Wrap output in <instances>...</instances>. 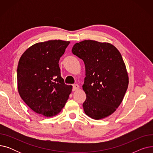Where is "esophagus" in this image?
Returning <instances> with one entry per match:
<instances>
[{"label": "esophagus", "instance_id": "1", "mask_svg": "<svg viewBox=\"0 0 153 153\" xmlns=\"http://www.w3.org/2000/svg\"><path fill=\"white\" fill-rule=\"evenodd\" d=\"M79 89V85L78 84H74L73 85V88H72V91H77Z\"/></svg>", "mask_w": 153, "mask_h": 153}]
</instances>
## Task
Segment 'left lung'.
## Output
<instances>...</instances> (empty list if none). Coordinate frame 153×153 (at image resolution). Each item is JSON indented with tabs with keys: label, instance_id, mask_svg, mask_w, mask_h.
I'll return each mask as SVG.
<instances>
[{
	"label": "left lung",
	"instance_id": "obj_1",
	"mask_svg": "<svg viewBox=\"0 0 153 153\" xmlns=\"http://www.w3.org/2000/svg\"><path fill=\"white\" fill-rule=\"evenodd\" d=\"M72 52L85 67V114L95 120L111 115L122 103L129 83L121 54L113 45L90 39L76 43Z\"/></svg>",
	"mask_w": 153,
	"mask_h": 153
}]
</instances>
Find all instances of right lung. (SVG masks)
I'll use <instances>...</instances> for the list:
<instances>
[{
  "label": "right lung",
  "mask_w": 153,
  "mask_h": 153,
  "mask_svg": "<svg viewBox=\"0 0 153 153\" xmlns=\"http://www.w3.org/2000/svg\"><path fill=\"white\" fill-rule=\"evenodd\" d=\"M70 42L37 43L23 53L17 68L20 96L33 111L46 117L58 115L69 99L72 86L64 84L59 66Z\"/></svg>",
  "instance_id": "right-lung-1"
}]
</instances>
